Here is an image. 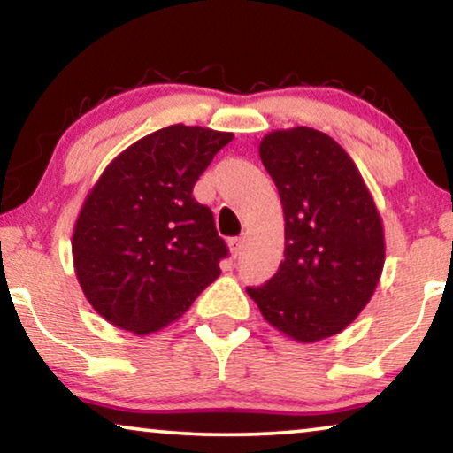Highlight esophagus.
<instances>
[{
	"label": "esophagus",
	"instance_id": "1",
	"mask_svg": "<svg viewBox=\"0 0 453 453\" xmlns=\"http://www.w3.org/2000/svg\"><path fill=\"white\" fill-rule=\"evenodd\" d=\"M243 237H233L231 241H228V250H231V256L233 257H239L241 251H243Z\"/></svg>",
	"mask_w": 453,
	"mask_h": 453
}]
</instances>
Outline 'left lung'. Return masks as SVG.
Returning <instances> with one entry per match:
<instances>
[{"mask_svg":"<svg viewBox=\"0 0 453 453\" xmlns=\"http://www.w3.org/2000/svg\"><path fill=\"white\" fill-rule=\"evenodd\" d=\"M284 210V259L247 288L264 319L301 344L336 336L373 296L386 262L373 196L336 140L313 127L276 129L259 142Z\"/></svg>","mask_w":453,"mask_h":453,"instance_id":"left-lung-1","label":"left lung"}]
</instances>
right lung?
Segmentation results:
<instances>
[{
	"label": "right lung",
	"instance_id": "right-lung-1",
	"mask_svg": "<svg viewBox=\"0 0 453 453\" xmlns=\"http://www.w3.org/2000/svg\"><path fill=\"white\" fill-rule=\"evenodd\" d=\"M231 132L169 126L111 160L73 225L76 278L92 309L138 336L177 321L226 256L212 210L191 191Z\"/></svg>",
	"mask_w": 453,
	"mask_h": 453
}]
</instances>
